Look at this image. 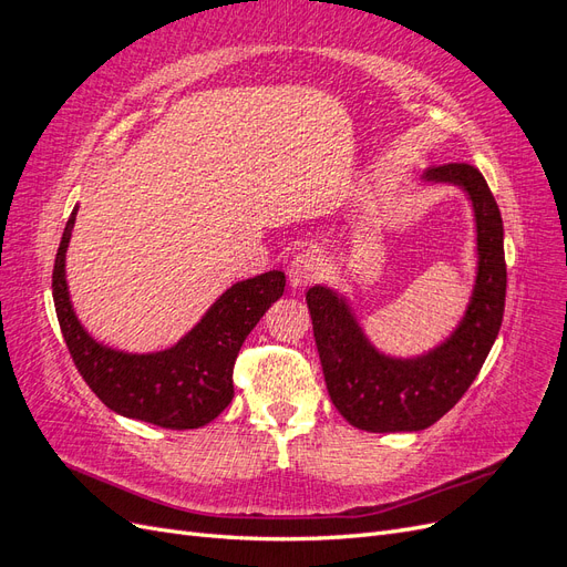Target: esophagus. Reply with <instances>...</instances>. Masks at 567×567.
<instances>
[{
    "label": "esophagus",
    "mask_w": 567,
    "mask_h": 567,
    "mask_svg": "<svg viewBox=\"0 0 567 567\" xmlns=\"http://www.w3.org/2000/svg\"><path fill=\"white\" fill-rule=\"evenodd\" d=\"M326 269H329V267H326V257L319 250H315V248L302 250L293 257V262H290L288 279L296 288H300V286H307V284L323 279Z\"/></svg>",
    "instance_id": "1"
}]
</instances>
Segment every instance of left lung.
I'll return each mask as SVG.
<instances>
[{"label": "left lung", "instance_id": "1", "mask_svg": "<svg viewBox=\"0 0 567 567\" xmlns=\"http://www.w3.org/2000/svg\"><path fill=\"white\" fill-rule=\"evenodd\" d=\"M427 179L468 192L477 221V284L458 331L435 352L398 362L375 352L329 288L307 290V307L331 402L359 431H423L466 394L502 329L506 300L504 225L489 186L468 163L433 165Z\"/></svg>", "mask_w": 567, "mask_h": 567}]
</instances>
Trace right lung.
<instances>
[{"label": "right lung", "mask_w": 567, "mask_h": 567, "mask_svg": "<svg viewBox=\"0 0 567 567\" xmlns=\"http://www.w3.org/2000/svg\"><path fill=\"white\" fill-rule=\"evenodd\" d=\"M75 213L65 221L51 274L54 307L75 369L109 409L169 431H188L217 419L234 398V364L244 340L274 300L284 296V271H267L231 286L196 329L175 348L125 354L99 346L80 326L65 286V248Z\"/></svg>", "instance_id": "1"}]
</instances>
